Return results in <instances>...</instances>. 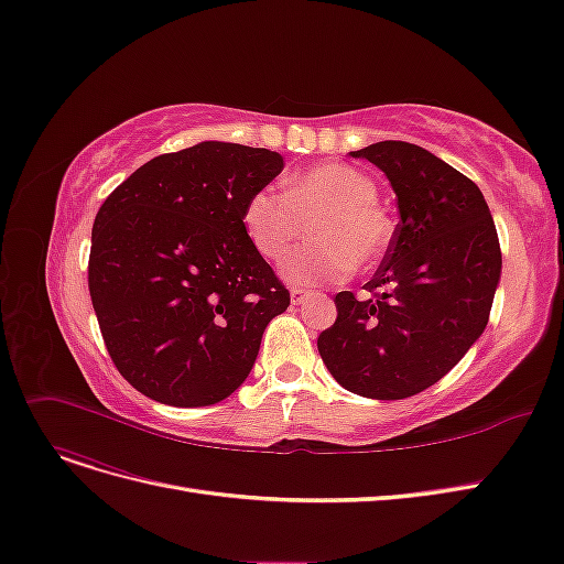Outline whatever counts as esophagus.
Listing matches in <instances>:
<instances>
[{
    "label": "esophagus",
    "instance_id": "obj_1",
    "mask_svg": "<svg viewBox=\"0 0 564 564\" xmlns=\"http://www.w3.org/2000/svg\"><path fill=\"white\" fill-rule=\"evenodd\" d=\"M307 296H310V291H305L301 286H291V303L294 305H301Z\"/></svg>",
    "mask_w": 564,
    "mask_h": 564
}]
</instances>
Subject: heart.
<instances>
[{
	"label": "heart",
	"instance_id": "heart-1",
	"mask_svg": "<svg viewBox=\"0 0 564 564\" xmlns=\"http://www.w3.org/2000/svg\"><path fill=\"white\" fill-rule=\"evenodd\" d=\"M378 196V184L366 172L322 163L291 174L282 193L273 186L251 193L242 226L268 261L284 259L310 226L315 240L286 259L284 275L299 284L340 282L355 268H373L392 245L394 224Z\"/></svg>",
	"mask_w": 564,
	"mask_h": 564
}]
</instances>
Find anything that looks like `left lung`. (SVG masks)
<instances>
[{
    "label": "left lung",
    "mask_w": 564,
    "mask_h": 564,
    "mask_svg": "<svg viewBox=\"0 0 564 564\" xmlns=\"http://www.w3.org/2000/svg\"><path fill=\"white\" fill-rule=\"evenodd\" d=\"M352 156L387 174L399 224L364 296L336 294L317 347L345 390L394 401L438 382L482 334L501 249L480 188L434 153L387 140Z\"/></svg>",
    "instance_id": "left-lung-1"
}]
</instances>
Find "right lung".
Instances as JSON below:
<instances>
[{"label":"right lung","instance_id":"add662e5","mask_svg":"<svg viewBox=\"0 0 564 564\" xmlns=\"http://www.w3.org/2000/svg\"><path fill=\"white\" fill-rule=\"evenodd\" d=\"M282 167L278 151L200 142L134 170L97 212L90 301L113 366L144 397L209 405L249 376L289 289L242 209Z\"/></svg>","mask_w":564,"mask_h":564}]
</instances>
